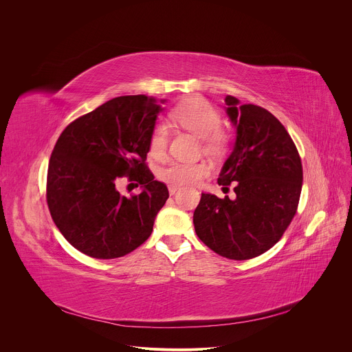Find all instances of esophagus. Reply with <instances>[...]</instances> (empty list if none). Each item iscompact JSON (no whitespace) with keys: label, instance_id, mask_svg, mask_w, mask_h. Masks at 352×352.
<instances>
[{"label":"esophagus","instance_id":"esophagus-1","mask_svg":"<svg viewBox=\"0 0 352 352\" xmlns=\"http://www.w3.org/2000/svg\"><path fill=\"white\" fill-rule=\"evenodd\" d=\"M179 189V186H174V185H170L168 186V192H170V195H175V192Z\"/></svg>","mask_w":352,"mask_h":352}]
</instances>
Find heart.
<instances>
[{"label": "heart", "mask_w": 352, "mask_h": 352, "mask_svg": "<svg viewBox=\"0 0 352 352\" xmlns=\"http://www.w3.org/2000/svg\"><path fill=\"white\" fill-rule=\"evenodd\" d=\"M173 118L185 129L204 140V148L208 153H220L227 146V136L220 131L223 120L216 107L204 100H196L177 107ZM168 143V126L159 122L148 140L150 155L160 157L164 155ZM209 166L204 162L186 163L171 160L159 170V178L170 185H190L204 179L209 174Z\"/></svg>", "instance_id": "obj_1"}]
</instances>
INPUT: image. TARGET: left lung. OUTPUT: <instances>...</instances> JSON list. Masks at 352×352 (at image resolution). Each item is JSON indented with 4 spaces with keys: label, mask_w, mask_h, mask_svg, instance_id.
Segmentation results:
<instances>
[{
    "label": "left lung",
    "mask_w": 352,
    "mask_h": 352,
    "mask_svg": "<svg viewBox=\"0 0 352 352\" xmlns=\"http://www.w3.org/2000/svg\"><path fill=\"white\" fill-rule=\"evenodd\" d=\"M235 128L232 152L219 185L235 182V199L202 193L193 213L196 235L220 256L246 261L280 241L294 219L302 189V164L283 124L267 110L224 98Z\"/></svg>",
    "instance_id": "1"
}]
</instances>
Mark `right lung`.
Masks as SVG:
<instances>
[{
    "instance_id": "add662e5",
    "label": "right lung",
    "mask_w": 352,
    "mask_h": 352,
    "mask_svg": "<svg viewBox=\"0 0 352 352\" xmlns=\"http://www.w3.org/2000/svg\"><path fill=\"white\" fill-rule=\"evenodd\" d=\"M166 98L121 96L71 122L60 135L47 173V205L64 238L82 254L116 259L140 246L168 199L144 164ZM128 175L142 190L122 197Z\"/></svg>"
}]
</instances>
